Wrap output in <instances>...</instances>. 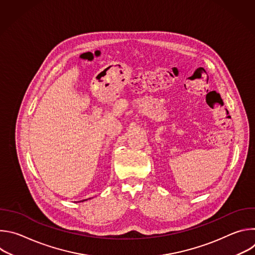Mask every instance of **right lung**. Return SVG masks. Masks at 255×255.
<instances>
[{"mask_svg": "<svg viewBox=\"0 0 255 255\" xmlns=\"http://www.w3.org/2000/svg\"><path fill=\"white\" fill-rule=\"evenodd\" d=\"M84 201H87V200H84ZM84 201H81V202H84Z\"/></svg>", "mask_w": 255, "mask_h": 255, "instance_id": "right-lung-1", "label": "right lung"}]
</instances>
